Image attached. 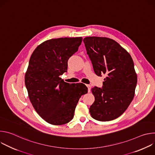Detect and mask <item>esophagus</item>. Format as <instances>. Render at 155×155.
I'll list each match as a JSON object with an SVG mask.
<instances>
[{"label":"esophagus","instance_id":"1","mask_svg":"<svg viewBox=\"0 0 155 155\" xmlns=\"http://www.w3.org/2000/svg\"><path fill=\"white\" fill-rule=\"evenodd\" d=\"M86 86H87V91H88V92H90V90H91V85L87 84Z\"/></svg>","mask_w":155,"mask_h":155}]
</instances>
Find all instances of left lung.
I'll list each match as a JSON object with an SVG mask.
<instances>
[{"instance_id":"left-lung-1","label":"left lung","mask_w":155,"mask_h":155,"mask_svg":"<svg viewBox=\"0 0 155 155\" xmlns=\"http://www.w3.org/2000/svg\"><path fill=\"white\" fill-rule=\"evenodd\" d=\"M83 42L95 74L107 76L102 87L92 88L95 101L90 114L98 121L114 120L125 112L134 96L137 77L133 60L112 39L87 37Z\"/></svg>"}]
</instances>
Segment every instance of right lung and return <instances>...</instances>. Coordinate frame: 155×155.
Instances as JSON below:
<instances>
[{"mask_svg":"<svg viewBox=\"0 0 155 155\" xmlns=\"http://www.w3.org/2000/svg\"><path fill=\"white\" fill-rule=\"evenodd\" d=\"M82 37L50 39L32 54L25 84L37 113L47 122L62 125L71 121L80 97L87 93L83 83H68L59 77L68 71L69 59L75 54Z\"/></svg>","mask_w":155,"mask_h":155,"instance_id":"obj_1","label":"right lung"}]
</instances>
